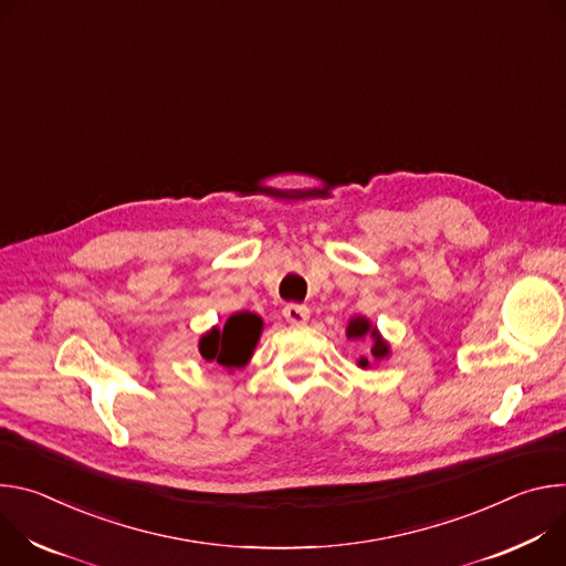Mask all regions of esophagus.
<instances>
[{
  "mask_svg": "<svg viewBox=\"0 0 566 566\" xmlns=\"http://www.w3.org/2000/svg\"><path fill=\"white\" fill-rule=\"evenodd\" d=\"M283 317L290 322V324H305L310 319V307L307 305H301V303H287L283 307Z\"/></svg>",
  "mask_w": 566,
  "mask_h": 566,
  "instance_id": "esophagus-1",
  "label": "esophagus"
}]
</instances>
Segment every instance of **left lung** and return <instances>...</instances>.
<instances>
[{
    "label": "left lung",
    "mask_w": 566,
    "mask_h": 566,
    "mask_svg": "<svg viewBox=\"0 0 566 566\" xmlns=\"http://www.w3.org/2000/svg\"><path fill=\"white\" fill-rule=\"evenodd\" d=\"M348 337L350 339H364L368 333H370V337H373V348H370V355L375 357V359H382L387 353H389V346L382 342V337L378 335V331L375 328H370V324H368V319H364V317H355L350 324H348ZM359 366L361 368H366L368 366V359H359Z\"/></svg>",
    "instance_id": "obj_1"
}]
</instances>
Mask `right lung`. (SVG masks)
<instances>
[{
  "label": "right lung",
  "mask_w": 566,
  "mask_h": 566,
  "mask_svg": "<svg viewBox=\"0 0 566 566\" xmlns=\"http://www.w3.org/2000/svg\"><path fill=\"white\" fill-rule=\"evenodd\" d=\"M263 331L261 317L254 312H238L229 317L224 328H213L200 339V353L207 361H218L224 368L242 366L254 350Z\"/></svg>",
  "instance_id": "right-lung-1"
}]
</instances>
